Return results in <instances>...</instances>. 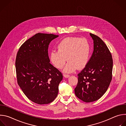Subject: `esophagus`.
<instances>
[{
	"mask_svg": "<svg viewBox=\"0 0 126 126\" xmlns=\"http://www.w3.org/2000/svg\"><path fill=\"white\" fill-rule=\"evenodd\" d=\"M63 76H64V77H65V78H68V77L70 76L69 75H68V74H64L63 75Z\"/></svg>",
	"mask_w": 126,
	"mask_h": 126,
	"instance_id": "1",
	"label": "esophagus"
}]
</instances>
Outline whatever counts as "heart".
I'll use <instances>...</instances> for the list:
<instances>
[{
    "label": "heart",
    "mask_w": 126,
    "mask_h": 126,
    "mask_svg": "<svg viewBox=\"0 0 126 126\" xmlns=\"http://www.w3.org/2000/svg\"><path fill=\"white\" fill-rule=\"evenodd\" d=\"M57 50L50 53L52 64L59 69H62L67 61L64 71L72 73L78 68H84L88 63L91 53V46L85 38L69 37L63 39L57 46Z\"/></svg>",
    "instance_id": "1"
}]
</instances>
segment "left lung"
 <instances>
[{"instance_id":"left-lung-1","label":"left lung","mask_w":126,"mask_h":126,"mask_svg":"<svg viewBox=\"0 0 126 126\" xmlns=\"http://www.w3.org/2000/svg\"><path fill=\"white\" fill-rule=\"evenodd\" d=\"M90 35L94 41V51L87 65L78 74L74 90L76 96L86 103L99 99L106 93L112 80L113 63L104 41L96 35Z\"/></svg>"}]
</instances>
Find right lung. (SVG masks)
Wrapping results in <instances>:
<instances>
[{"label":"right lung","instance_id":"right-lung-1","mask_svg":"<svg viewBox=\"0 0 126 126\" xmlns=\"http://www.w3.org/2000/svg\"><path fill=\"white\" fill-rule=\"evenodd\" d=\"M57 35L38 33L26 40L17 52L15 68L17 83L24 94L38 104L54 100L63 79L61 72L51 65L48 49Z\"/></svg>","mask_w":126,"mask_h":126}]
</instances>
